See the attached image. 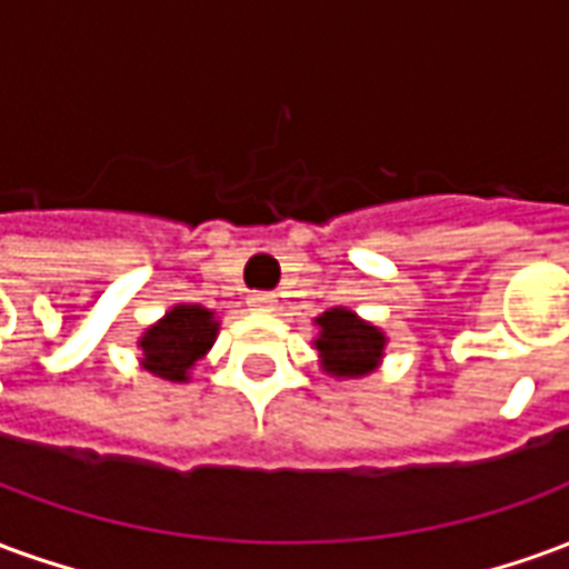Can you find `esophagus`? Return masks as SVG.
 Segmentation results:
<instances>
[{
	"mask_svg": "<svg viewBox=\"0 0 569 569\" xmlns=\"http://www.w3.org/2000/svg\"><path fill=\"white\" fill-rule=\"evenodd\" d=\"M247 305L252 310H261V313H271L273 305H277V298H273L271 292H252Z\"/></svg>",
	"mask_w": 569,
	"mask_h": 569,
	"instance_id": "obj_1",
	"label": "esophagus"
}]
</instances>
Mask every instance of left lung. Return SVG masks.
I'll list each match as a JSON object with an SVG mask.
<instances>
[{
  "mask_svg": "<svg viewBox=\"0 0 569 569\" xmlns=\"http://www.w3.org/2000/svg\"><path fill=\"white\" fill-rule=\"evenodd\" d=\"M322 335L317 338V350L322 357V369L335 378H359L369 375L383 350V335L357 320V313L345 308H332L322 313L320 320Z\"/></svg>",
  "mask_w": 569,
  "mask_h": 569,
  "instance_id": "left-lung-1",
  "label": "left lung"
}]
</instances>
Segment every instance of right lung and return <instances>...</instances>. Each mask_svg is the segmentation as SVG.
Wrapping results in <instances>:
<instances>
[{"label":"right lung","instance_id":"right-lung-1","mask_svg":"<svg viewBox=\"0 0 569 569\" xmlns=\"http://www.w3.org/2000/svg\"><path fill=\"white\" fill-rule=\"evenodd\" d=\"M212 313L200 305H179L158 326L142 335V369L163 381H186V371L212 347L216 338Z\"/></svg>","mask_w":569,"mask_h":569}]
</instances>
